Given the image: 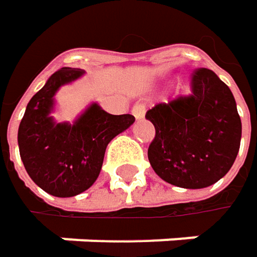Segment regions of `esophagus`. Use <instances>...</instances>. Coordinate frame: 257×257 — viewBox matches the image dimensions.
Wrapping results in <instances>:
<instances>
[{
  "instance_id": "esophagus-1",
  "label": "esophagus",
  "mask_w": 257,
  "mask_h": 257,
  "mask_svg": "<svg viewBox=\"0 0 257 257\" xmlns=\"http://www.w3.org/2000/svg\"><path fill=\"white\" fill-rule=\"evenodd\" d=\"M132 114L136 117V119H142L145 117V105L142 103H136L132 109Z\"/></svg>"
}]
</instances>
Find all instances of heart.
<instances>
[{
  "label": "heart",
  "mask_w": 257,
  "mask_h": 257,
  "mask_svg": "<svg viewBox=\"0 0 257 257\" xmlns=\"http://www.w3.org/2000/svg\"><path fill=\"white\" fill-rule=\"evenodd\" d=\"M180 87H181V89H183V84H181V86H180Z\"/></svg>",
  "instance_id": "obj_1"
}]
</instances>
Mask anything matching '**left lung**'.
I'll use <instances>...</instances> for the list:
<instances>
[{
    "mask_svg": "<svg viewBox=\"0 0 257 257\" xmlns=\"http://www.w3.org/2000/svg\"><path fill=\"white\" fill-rule=\"evenodd\" d=\"M155 125L148 158L164 181L203 189L232 167L241 140V119L229 87L212 70L192 74V93L146 112Z\"/></svg>",
    "mask_w": 257,
    "mask_h": 257,
    "instance_id": "obj_1",
    "label": "left lung"
}]
</instances>
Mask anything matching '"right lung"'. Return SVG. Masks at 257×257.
Instances as JSON below:
<instances>
[{
    "label": "right lung",
    "mask_w": 257,
    "mask_h": 257,
    "mask_svg": "<svg viewBox=\"0 0 257 257\" xmlns=\"http://www.w3.org/2000/svg\"><path fill=\"white\" fill-rule=\"evenodd\" d=\"M83 74L63 67L33 95L19 125V149L29 177L46 193L71 197L87 190L101 173L108 143L127 130L135 117L112 115L92 103L73 124L55 122L49 115L54 96L67 83Z\"/></svg>",
    "instance_id": "1"
}]
</instances>
